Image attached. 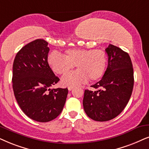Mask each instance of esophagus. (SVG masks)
<instances>
[{"label": "esophagus", "mask_w": 149, "mask_h": 149, "mask_svg": "<svg viewBox=\"0 0 149 149\" xmlns=\"http://www.w3.org/2000/svg\"><path fill=\"white\" fill-rule=\"evenodd\" d=\"M73 88V86H68L69 91H71V90H72Z\"/></svg>", "instance_id": "obj_1"}]
</instances>
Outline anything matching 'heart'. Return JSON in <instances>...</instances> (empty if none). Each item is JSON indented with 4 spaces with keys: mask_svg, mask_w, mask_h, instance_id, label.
I'll list each match as a JSON object with an SVG mask.
<instances>
[{
    "mask_svg": "<svg viewBox=\"0 0 149 149\" xmlns=\"http://www.w3.org/2000/svg\"><path fill=\"white\" fill-rule=\"evenodd\" d=\"M47 62L54 72L65 75L76 65L78 69L62 78L65 86H76L84 83L89 79L91 82L99 80L107 69L108 58L106 52L100 49H74L66 50L62 56L58 52H52Z\"/></svg>",
    "mask_w": 149,
    "mask_h": 149,
    "instance_id": "heart-1",
    "label": "heart"
}]
</instances>
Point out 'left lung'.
<instances>
[{
	"instance_id": "left-lung-1",
	"label": "left lung",
	"mask_w": 149,
	"mask_h": 149,
	"mask_svg": "<svg viewBox=\"0 0 149 149\" xmlns=\"http://www.w3.org/2000/svg\"><path fill=\"white\" fill-rule=\"evenodd\" d=\"M105 51L108 55L107 70L101 80L91 86L95 91H84L82 102L86 114L98 122L113 119L124 110L134 84L129 54L111 44Z\"/></svg>"
}]
</instances>
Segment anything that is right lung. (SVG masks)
I'll return each instance as SVG.
<instances>
[{
  "instance_id": "add662e5",
  "label": "right lung",
  "mask_w": 149,
  "mask_h": 149,
  "mask_svg": "<svg viewBox=\"0 0 149 149\" xmlns=\"http://www.w3.org/2000/svg\"><path fill=\"white\" fill-rule=\"evenodd\" d=\"M48 42L37 39L17 53L13 64L12 86L24 113L35 121L47 122L61 114L68 88H52L60 79L47 62Z\"/></svg>"
}]
</instances>
